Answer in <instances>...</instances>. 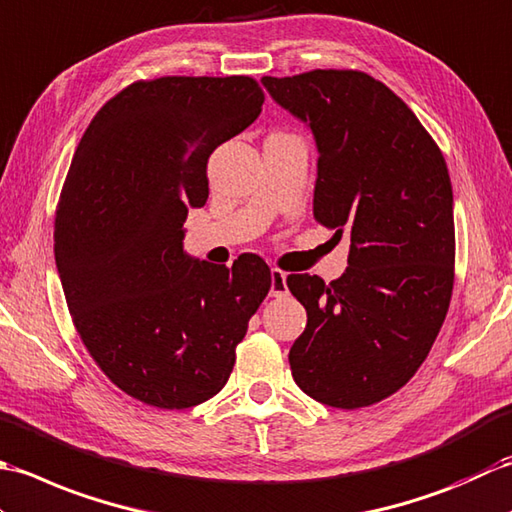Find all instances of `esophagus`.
<instances>
[{
    "label": "esophagus",
    "mask_w": 512,
    "mask_h": 512,
    "mask_svg": "<svg viewBox=\"0 0 512 512\" xmlns=\"http://www.w3.org/2000/svg\"><path fill=\"white\" fill-rule=\"evenodd\" d=\"M269 296H274V298L287 296V274H285L283 269H278V267L271 269V289H269Z\"/></svg>",
    "instance_id": "1"
}]
</instances>
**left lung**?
Returning a JSON list of instances; mask_svg holds the SVG:
<instances>
[{
  "label": "left lung",
  "instance_id": "obj_1",
  "mask_svg": "<svg viewBox=\"0 0 512 512\" xmlns=\"http://www.w3.org/2000/svg\"><path fill=\"white\" fill-rule=\"evenodd\" d=\"M263 83L316 137L314 218L351 238L338 280L287 276L307 309L291 375L309 398L362 409L413 378L444 325L455 280L451 176L413 110L367 72Z\"/></svg>",
  "mask_w": 512,
  "mask_h": 512
}]
</instances>
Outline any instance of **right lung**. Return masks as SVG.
<instances>
[{
	"instance_id": "1",
	"label": "right lung",
	"mask_w": 512,
	"mask_h": 512,
	"mask_svg": "<svg viewBox=\"0 0 512 512\" xmlns=\"http://www.w3.org/2000/svg\"><path fill=\"white\" fill-rule=\"evenodd\" d=\"M258 81L141 79L83 132L55 212V260L72 322L112 384L156 409H190L225 387L236 344L271 289L256 254L232 269L183 252L207 159L263 110Z\"/></svg>"
}]
</instances>
